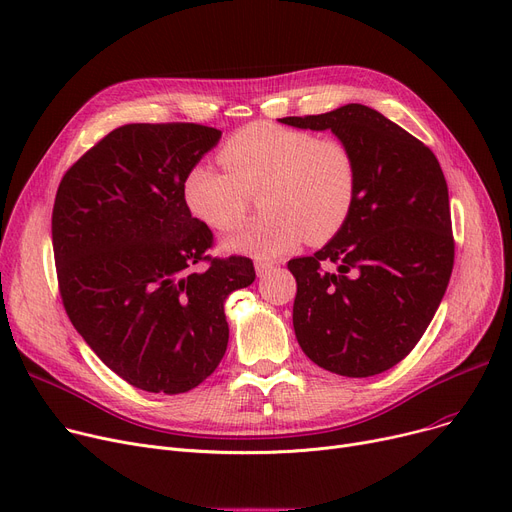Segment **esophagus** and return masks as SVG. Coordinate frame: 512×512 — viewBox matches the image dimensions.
Segmentation results:
<instances>
[{
    "label": "esophagus",
    "mask_w": 512,
    "mask_h": 512,
    "mask_svg": "<svg viewBox=\"0 0 512 512\" xmlns=\"http://www.w3.org/2000/svg\"><path fill=\"white\" fill-rule=\"evenodd\" d=\"M274 270H276V265H274L272 261H265V259L255 261V272H257V276H259V278L270 276Z\"/></svg>",
    "instance_id": "34e87169"
}]
</instances>
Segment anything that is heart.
<instances>
[{
  "mask_svg": "<svg viewBox=\"0 0 512 512\" xmlns=\"http://www.w3.org/2000/svg\"><path fill=\"white\" fill-rule=\"evenodd\" d=\"M215 168L197 161L182 178V199L197 220L232 230L259 191L261 218L222 240L226 253L276 257L303 238L324 242L348 220L357 197V159L340 139L270 122L249 124L228 139Z\"/></svg>",
  "mask_w": 512,
  "mask_h": 512,
  "instance_id": "1",
  "label": "heart"
}]
</instances>
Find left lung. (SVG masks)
<instances>
[{"label": "left lung", "instance_id": "8db88e82", "mask_svg": "<svg viewBox=\"0 0 512 512\" xmlns=\"http://www.w3.org/2000/svg\"><path fill=\"white\" fill-rule=\"evenodd\" d=\"M280 122L332 130L357 159L348 220L288 270L297 278L292 326L303 353L332 373L369 378L413 351L442 303L454 263L444 172L413 134L361 103Z\"/></svg>", "mask_w": 512, "mask_h": 512}]
</instances>
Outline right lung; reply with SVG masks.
I'll return each instance as SVG.
<instances>
[{"instance_id": "add662e5", "label": "right lung", "mask_w": 512, "mask_h": 512, "mask_svg": "<svg viewBox=\"0 0 512 512\" xmlns=\"http://www.w3.org/2000/svg\"><path fill=\"white\" fill-rule=\"evenodd\" d=\"M222 139L201 124H124L64 174L51 215L66 313L93 353L145 392L197 388L228 346L224 303L255 280L211 259L213 234L182 199L186 170Z\"/></svg>"}]
</instances>
